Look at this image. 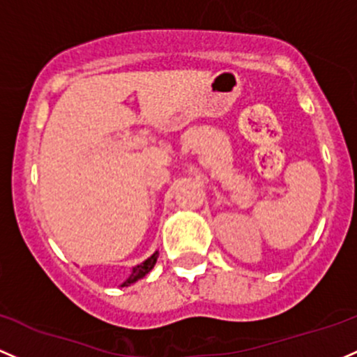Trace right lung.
<instances>
[{"label": "right lung", "instance_id": "add662e5", "mask_svg": "<svg viewBox=\"0 0 357 357\" xmlns=\"http://www.w3.org/2000/svg\"><path fill=\"white\" fill-rule=\"evenodd\" d=\"M158 256H159V252H154L151 257H149V259L144 261L142 264L135 266V268L132 269L130 276H128L127 280H125L123 283H121V287H130V284H134L135 281L142 280V278L146 276L147 273H151V269L155 266V261H158Z\"/></svg>", "mask_w": 357, "mask_h": 357}]
</instances>
